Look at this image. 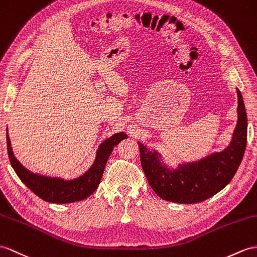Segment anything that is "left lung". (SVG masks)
Returning <instances> with one entry per match:
<instances>
[{"mask_svg": "<svg viewBox=\"0 0 257 257\" xmlns=\"http://www.w3.org/2000/svg\"><path fill=\"white\" fill-rule=\"evenodd\" d=\"M237 93V123L229 146L220 153L169 168L159 153L139 143L141 164L149 185L165 201L179 204L203 202L227 186L234 177L245 152L247 116L240 90Z\"/></svg>", "mask_w": 257, "mask_h": 257, "instance_id": "obj_1", "label": "left lung"}]
</instances>
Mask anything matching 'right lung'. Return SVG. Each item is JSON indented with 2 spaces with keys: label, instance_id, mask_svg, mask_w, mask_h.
Segmentation results:
<instances>
[{
  "label": "right lung",
  "instance_id": "1",
  "mask_svg": "<svg viewBox=\"0 0 257 257\" xmlns=\"http://www.w3.org/2000/svg\"><path fill=\"white\" fill-rule=\"evenodd\" d=\"M125 139H127V135L123 132L112 135L108 140L100 144L97 149L95 161L83 176L74 180H63L60 178L40 176V174L30 172L23 167L21 162L15 158L11 146L9 132L6 130L9 158L18 178L37 196H39L43 201L55 204L74 203L83 201L90 196L101 181L105 164H107L111 153L113 152V148Z\"/></svg>",
  "mask_w": 257,
  "mask_h": 257
}]
</instances>
